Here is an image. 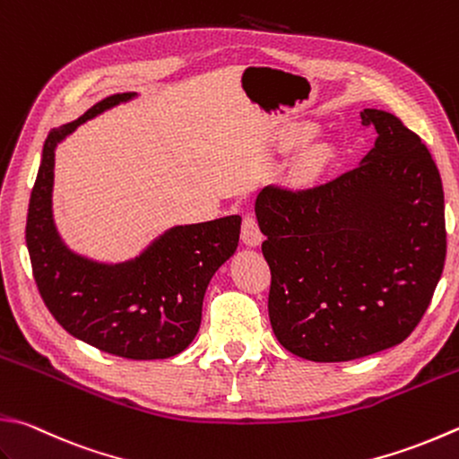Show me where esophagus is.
Segmentation results:
<instances>
[{
  "label": "esophagus",
  "mask_w": 459,
  "mask_h": 459,
  "mask_svg": "<svg viewBox=\"0 0 459 459\" xmlns=\"http://www.w3.org/2000/svg\"><path fill=\"white\" fill-rule=\"evenodd\" d=\"M241 241H244L246 246H259L264 241V233L257 226V220L254 215H246L244 221H241Z\"/></svg>",
  "instance_id": "1"
}]
</instances>
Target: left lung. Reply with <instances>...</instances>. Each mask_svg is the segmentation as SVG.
<instances>
[{
    "label": "left lung",
    "instance_id": "1",
    "mask_svg": "<svg viewBox=\"0 0 459 459\" xmlns=\"http://www.w3.org/2000/svg\"><path fill=\"white\" fill-rule=\"evenodd\" d=\"M359 116L377 140L356 169L322 186L272 184L255 200L272 330L309 361H350L402 343L444 272L436 161L394 114Z\"/></svg>",
    "mask_w": 459,
    "mask_h": 459
}]
</instances>
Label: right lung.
Instances as JSON below:
<instances>
[{"instance_id":"obj_1","label":"right lung","mask_w":459,"mask_h":459,"mask_svg":"<svg viewBox=\"0 0 459 459\" xmlns=\"http://www.w3.org/2000/svg\"><path fill=\"white\" fill-rule=\"evenodd\" d=\"M134 95H109L75 122L51 129L31 189L25 244L43 304L65 332L119 358L163 359L184 351L200 330L207 283L238 247L239 215L171 228L124 264L74 254L51 215L57 143Z\"/></svg>"}]
</instances>
